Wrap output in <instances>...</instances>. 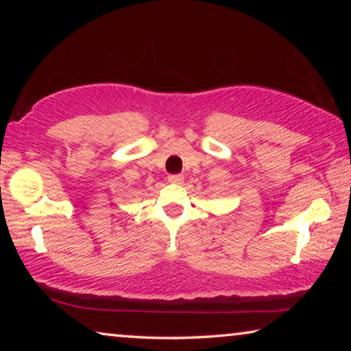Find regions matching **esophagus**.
I'll use <instances>...</instances> for the list:
<instances>
[{"instance_id": "esophagus-1", "label": "esophagus", "mask_w": 351, "mask_h": 351, "mask_svg": "<svg viewBox=\"0 0 351 351\" xmlns=\"http://www.w3.org/2000/svg\"><path fill=\"white\" fill-rule=\"evenodd\" d=\"M169 181L170 182H175V184H181L184 181V176L182 175H170L169 176Z\"/></svg>"}]
</instances>
